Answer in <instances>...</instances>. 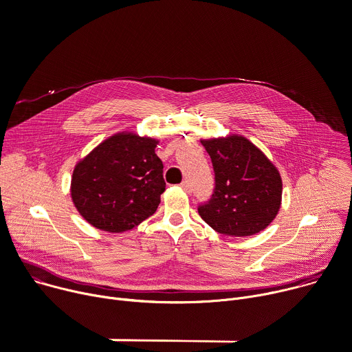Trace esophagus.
I'll return each mask as SVG.
<instances>
[{
	"label": "esophagus",
	"instance_id": "1",
	"mask_svg": "<svg viewBox=\"0 0 352 352\" xmlns=\"http://www.w3.org/2000/svg\"><path fill=\"white\" fill-rule=\"evenodd\" d=\"M179 186L185 190V192H190V184H189V181H182Z\"/></svg>",
	"mask_w": 352,
	"mask_h": 352
}]
</instances>
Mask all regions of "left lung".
<instances>
[{
  "label": "left lung",
  "mask_w": 352,
  "mask_h": 352,
  "mask_svg": "<svg viewBox=\"0 0 352 352\" xmlns=\"http://www.w3.org/2000/svg\"><path fill=\"white\" fill-rule=\"evenodd\" d=\"M214 173L210 198L198 206L201 217L220 234L245 237L275 219L282 198L278 170L241 136L202 140Z\"/></svg>",
  "instance_id": "1"
}]
</instances>
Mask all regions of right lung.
I'll list each match as a JSON object with an SVG mask.
<instances>
[{
    "label": "right lung",
    "instance_id": "add662e5",
    "mask_svg": "<svg viewBox=\"0 0 352 352\" xmlns=\"http://www.w3.org/2000/svg\"><path fill=\"white\" fill-rule=\"evenodd\" d=\"M157 140L118 133L95 147L73 173L72 198L94 228L120 233L151 216L166 190Z\"/></svg>",
    "mask_w": 352,
    "mask_h": 352
}]
</instances>
